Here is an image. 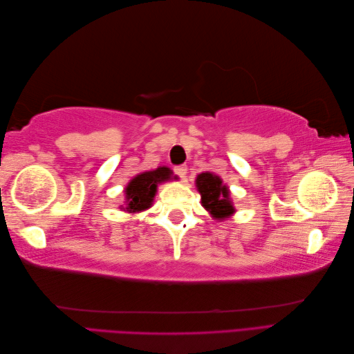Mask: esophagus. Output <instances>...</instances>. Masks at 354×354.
<instances>
[{
    "label": "esophagus",
    "mask_w": 354,
    "mask_h": 354,
    "mask_svg": "<svg viewBox=\"0 0 354 354\" xmlns=\"http://www.w3.org/2000/svg\"><path fill=\"white\" fill-rule=\"evenodd\" d=\"M174 173H176L178 177L185 178L186 174H187V167H186V165H177V167H174Z\"/></svg>",
    "instance_id": "esophagus-1"
}]
</instances>
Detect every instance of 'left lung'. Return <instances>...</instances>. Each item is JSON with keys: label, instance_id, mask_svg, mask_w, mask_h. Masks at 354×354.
<instances>
[{"label": "left lung", "instance_id": "left-lung-1", "mask_svg": "<svg viewBox=\"0 0 354 354\" xmlns=\"http://www.w3.org/2000/svg\"><path fill=\"white\" fill-rule=\"evenodd\" d=\"M196 187L201 194L202 207L214 218L223 220L230 217L234 212L230 199V192L223 180L212 173H202L196 177Z\"/></svg>", "mask_w": 354, "mask_h": 354}]
</instances>
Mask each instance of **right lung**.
I'll return each mask as SVG.
<instances>
[{
	"label": "right lung",
	"mask_w": 354,
	"mask_h": 354,
	"mask_svg": "<svg viewBox=\"0 0 354 354\" xmlns=\"http://www.w3.org/2000/svg\"><path fill=\"white\" fill-rule=\"evenodd\" d=\"M171 176H173V171L167 167H159L153 171H145V173L136 176L124 190L127 199L125 211L138 212L147 209L152 205L158 185L169 180Z\"/></svg>",
	"instance_id": "right-lung-1"
}]
</instances>
